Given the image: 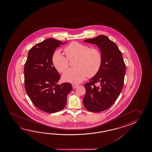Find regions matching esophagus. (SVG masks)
I'll use <instances>...</instances> for the list:
<instances>
[{
  "instance_id": "obj_1",
  "label": "esophagus",
  "mask_w": 152,
  "mask_h": 152,
  "mask_svg": "<svg viewBox=\"0 0 152 152\" xmlns=\"http://www.w3.org/2000/svg\"><path fill=\"white\" fill-rule=\"evenodd\" d=\"M78 86H79V85H77V84H72V87H73V88L74 89L78 87Z\"/></svg>"
}]
</instances>
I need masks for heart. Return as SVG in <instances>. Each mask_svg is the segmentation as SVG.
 I'll use <instances>...</instances> for the list:
<instances>
[{"mask_svg":"<svg viewBox=\"0 0 152 152\" xmlns=\"http://www.w3.org/2000/svg\"><path fill=\"white\" fill-rule=\"evenodd\" d=\"M69 60L76 58L75 68L68 69L62 75L64 80L69 83H80L86 77H93L98 73L102 64V55L95 48H89L79 42H73L65 49ZM60 50L55 51L52 56V62L56 69L63 73L69 66L68 59Z\"/></svg>","mask_w":152,"mask_h":152,"instance_id":"heart-1","label":"heart"}]
</instances>
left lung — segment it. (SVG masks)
Segmentation results:
<instances>
[{
	"mask_svg": "<svg viewBox=\"0 0 152 152\" xmlns=\"http://www.w3.org/2000/svg\"><path fill=\"white\" fill-rule=\"evenodd\" d=\"M84 42L97 45L102 55L99 71L84 85L86 94L83 99L86 110L99 113L109 109L119 96L123 88L126 65L116 45L106 36H98ZM97 83L99 86L95 85Z\"/></svg>",
	"mask_w": 152,
	"mask_h": 152,
	"instance_id": "obj_1",
	"label": "left lung"
}]
</instances>
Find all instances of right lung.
I'll return each instance as SVG.
<instances>
[{
    "mask_svg": "<svg viewBox=\"0 0 152 152\" xmlns=\"http://www.w3.org/2000/svg\"><path fill=\"white\" fill-rule=\"evenodd\" d=\"M67 42L50 38L36 45L29 50L24 66L26 92L36 107L48 113L63 109L73 88L68 83L58 84L60 75L52 62L54 50Z\"/></svg>",
    "mask_w": 152,
    "mask_h": 152,
    "instance_id": "add662e5",
    "label": "right lung"
}]
</instances>
